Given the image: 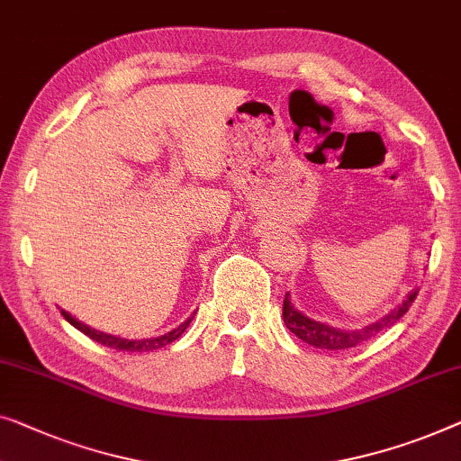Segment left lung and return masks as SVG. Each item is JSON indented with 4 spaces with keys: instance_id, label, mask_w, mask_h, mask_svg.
<instances>
[{
    "instance_id": "8db88e82",
    "label": "left lung",
    "mask_w": 461,
    "mask_h": 461,
    "mask_svg": "<svg viewBox=\"0 0 461 461\" xmlns=\"http://www.w3.org/2000/svg\"><path fill=\"white\" fill-rule=\"evenodd\" d=\"M416 295H418V289H413L410 295L403 299V303L397 305L391 313H386L384 318H380L376 322H372L357 330H343L324 322H316V320L308 318L305 313L299 312L295 305L291 303L289 293H286L283 302V318H285L286 329H289L293 335L299 337L305 343L318 347V349H349V347L362 345L364 341H368V339L376 337L378 332L391 329L399 318L405 316V312L410 310V305L413 303Z\"/></svg>"
}]
</instances>
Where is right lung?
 <instances>
[{"instance_id": "1", "label": "right lung", "mask_w": 461, "mask_h": 461, "mask_svg": "<svg viewBox=\"0 0 461 461\" xmlns=\"http://www.w3.org/2000/svg\"><path fill=\"white\" fill-rule=\"evenodd\" d=\"M62 316L68 320V322L75 326V329H78L81 332H85L86 337L93 339V341L102 343L105 347H112V349H118V351H135V353H143V351H153V349H159V347H166L172 341H176L178 337L183 335V332L186 330V326L191 324V318H186L185 322L181 326H176L175 330L166 332V335L162 337H156V339H141V341H131V339H120V337H114V335H105V332H99L95 329H91V326H86L83 322H78L77 318H72L68 312L62 310Z\"/></svg>"}]
</instances>
